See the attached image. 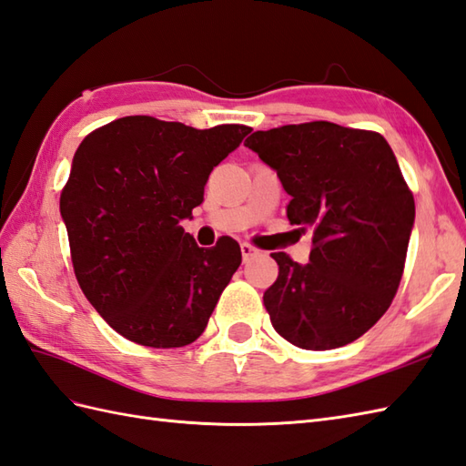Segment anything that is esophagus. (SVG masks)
Segmentation results:
<instances>
[{"label": "esophagus", "mask_w": 466, "mask_h": 466, "mask_svg": "<svg viewBox=\"0 0 466 466\" xmlns=\"http://www.w3.org/2000/svg\"><path fill=\"white\" fill-rule=\"evenodd\" d=\"M240 250H242L244 262H248V259H252V258L259 256V250H258V248H256V246H252V244H248V242H242V244H240Z\"/></svg>", "instance_id": "34e87169"}]
</instances>
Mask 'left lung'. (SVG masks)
Returning a JSON list of instances; mask_svg holds the SVG:
<instances>
[{"label": "left lung", "instance_id": "8db88e82", "mask_svg": "<svg viewBox=\"0 0 466 466\" xmlns=\"http://www.w3.org/2000/svg\"><path fill=\"white\" fill-rule=\"evenodd\" d=\"M291 200L288 220L313 230L308 264L276 252L264 291L274 329L296 348H341L371 329L401 284L415 200L375 131L328 121L256 131L244 143Z\"/></svg>", "mask_w": 466, "mask_h": 466}]
</instances>
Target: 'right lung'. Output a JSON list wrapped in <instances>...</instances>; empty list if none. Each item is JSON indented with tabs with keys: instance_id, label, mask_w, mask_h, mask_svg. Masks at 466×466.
<instances>
[{
	"instance_id": "add662e5",
	"label": "right lung",
	"mask_w": 466,
	"mask_h": 466,
	"mask_svg": "<svg viewBox=\"0 0 466 466\" xmlns=\"http://www.w3.org/2000/svg\"><path fill=\"white\" fill-rule=\"evenodd\" d=\"M250 131L135 115L83 138L59 200L71 262L85 298L128 341L184 348L207 328L242 252L230 236L198 248L180 220Z\"/></svg>"
}]
</instances>
